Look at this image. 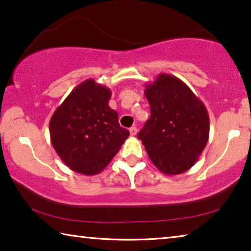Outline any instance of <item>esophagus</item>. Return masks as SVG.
<instances>
[{"instance_id": "34e87169", "label": "esophagus", "mask_w": 251, "mask_h": 251, "mask_svg": "<svg viewBox=\"0 0 251 251\" xmlns=\"http://www.w3.org/2000/svg\"><path fill=\"white\" fill-rule=\"evenodd\" d=\"M129 134H130V135H132V136H135V135H136V134H137V128H136L135 126L130 127V128H129Z\"/></svg>"}]
</instances>
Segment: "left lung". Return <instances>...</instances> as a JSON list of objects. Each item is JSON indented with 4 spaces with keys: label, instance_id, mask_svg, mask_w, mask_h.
<instances>
[{
    "label": "left lung",
    "instance_id": "left-lung-1",
    "mask_svg": "<svg viewBox=\"0 0 251 251\" xmlns=\"http://www.w3.org/2000/svg\"><path fill=\"white\" fill-rule=\"evenodd\" d=\"M144 93L151 116L137 137L162 174H184L195 164L207 144L206 108L180 78L166 73L148 83Z\"/></svg>",
    "mask_w": 251,
    "mask_h": 251
}]
</instances>
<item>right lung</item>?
<instances>
[{
	"label": "right lung",
	"instance_id": "1",
	"mask_svg": "<svg viewBox=\"0 0 251 251\" xmlns=\"http://www.w3.org/2000/svg\"><path fill=\"white\" fill-rule=\"evenodd\" d=\"M110 97V89L89 78L74 88L51 116V144L75 173H101L129 136L119 126L117 111L108 104Z\"/></svg>",
	"mask_w": 251,
	"mask_h": 251
}]
</instances>
